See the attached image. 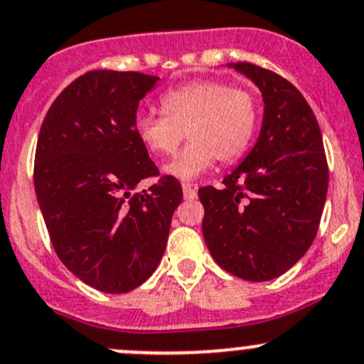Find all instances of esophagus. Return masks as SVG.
I'll return each instance as SVG.
<instances>
[{
	"instance_id": "obj_1",
	"label": "esophagus",
	"mask_w": 364,
	"mask_h": 364,
	"mask_svg": "<svg viewBox=\"0 0 364 364\" xmlns=\"http://www.w3.org/2000/svg\"><path fill=\"white\" fill-rule=\"evenodd\" d=\"M182 191H183V196L186 198L196 196V187L191 186V183H182Z\"/></svg>"
}]
</instances>
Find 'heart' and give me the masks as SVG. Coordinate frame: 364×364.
<instances>
[{
  "label": "heart",
  "instance_id": "heart-1",
  "mask_svg": "<svg viewBox=\"0 0 364 364\" xmlns=\"http://www.w3.org/2000/svg\"><path fill=\"white\" fill-rule=\"evenodd\" d=\"M161 111L163 114L139 113L134 131L157 157L177 152L187 132L191 143L164 168L181 181H193L218 159H239L257 131L255 97L219 79H196L168 90L161 97Z\"/></svg>",
  "mask_w": 364,
  "mask_h": 364
}]
</instances>
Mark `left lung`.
<instances>
[{"label":"left lung","mask_w":364,"mask_h":364,"mask_svg":"<svg viewBox=\"0 0 364 364\" xmlns=\"http://www.w3.org/2000/svg\"><path fill=\"white\" fill-rule=\"evenodd\" d=\"M260 88L262 131L219 189H198L203 239L219 267L247 282L289 271L315 240L329 186L322 132L303 93L276 72L230 63Z\"/></svg>","instance_id":"1"}]
</instances>
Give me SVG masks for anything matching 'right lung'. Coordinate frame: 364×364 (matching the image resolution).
Segmentation results:
<instances>
[{
    "mask_svg": "<svg viewBox=\"0 0 364 364\" xmlns=\"http://www.w3.org/2000/svg\"><path fill=\"white\" fill-rule=\"evenodd\" d=\"M159 77L92 70L49 107L35 152V193L65 267L106 294L134 290L152 276L166 250L182 186L159 176L134 131L139 100Z\"/></svg>",
    "mask_w": 364,
    "mask_h": 364,
    "instance_id": "right-lung-1",
    "label": "right lung"
}]
</instances>
